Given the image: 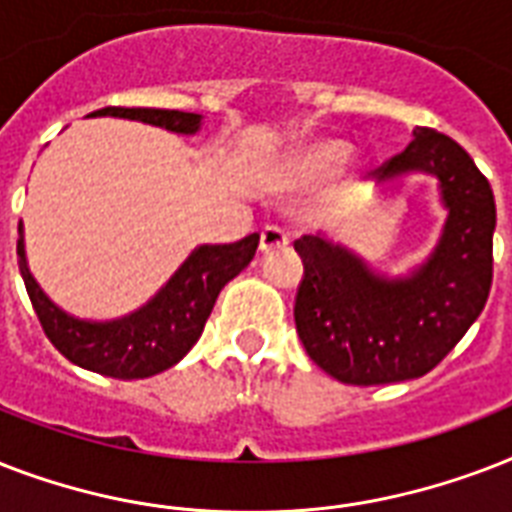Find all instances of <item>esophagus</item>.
<instances>
[{
	"instance_id": "34e87169",
	"label": "esophagus",
	"mask_w": 512,
	"mask_h": 512,
	"mask_svg": "<svg viewBox=\"0 0 512 512\" xmlns=\"http://www.w3.org/2000/svg\"><path fill=\"white\" fill-rule=\"evenodd\" d=\"M289 244V233L281 228V225H265L260 231V247L263 252H271V249H281Z\"/></svg>"
}]
</instances>
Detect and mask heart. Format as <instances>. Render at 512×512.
<instances>
[{"label":"heart","mask_w":512,"mask_h":512,"mask_svg":"<svg viewBox=\"0 0 512 512\" xmlns=\"http://www.w3.org/2000/svg\"><path fill=\"white\" fill-rule=\"evenodd\" d=\"M345 154H348V148L342 146V143H319V146L308 148L300 156L297 170H300L303 177L329 175V172H335L345 162Z\"/></svg>","instance_id":"1"}]
</instances>
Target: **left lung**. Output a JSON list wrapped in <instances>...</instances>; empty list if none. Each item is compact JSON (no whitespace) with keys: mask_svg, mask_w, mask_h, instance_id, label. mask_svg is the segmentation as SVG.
I'll list each match as a JSON object with an SVG mask.
<instances>
[{"mask_svg":"<svg viewBox=\"0 0 512 512\" xmlns=\"http://www.w3.org/2000/svg\"><path fill=\"white\" fill-rule=\"evenodd\" d=\"M430 172L449 209L428 263L409 279L374 276L356 255L321 236H300L303 279L295 297L297 335L308 356L348 385H388L428 374L481 316L492 289L497 225L492 185L449 135L417 127L380 180Z\"/></svg>","mask_w":512,"mask_h":512,"instance_id":"8db88e82","label":"left lung"}]
</instances>
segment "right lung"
<instances>
[{
	"mask_svg": "<svg viewBox=\"0 0 512 512\" xmlns=\"http://www.w3.org/2000/svg\"><path fill=\"white\" fill-rule=\"evenodd\" d=\"M90 116H124L180 135H193L201 124L199 114L170 108L108 106ZM257 241L260 233H249L233 244L193 249L151 303L106 324L74 319L44 295L23 257V236L18 239V268L44 335L71 364L116 380H140L175 366L196 345L220 289L247 268L255 257Z\"/></svg>",
	"mask_w": 512,
	"mask_h": 512,
	"instance_id": "right-lung-1",
	"label": "right lung"
}]
</instances>
